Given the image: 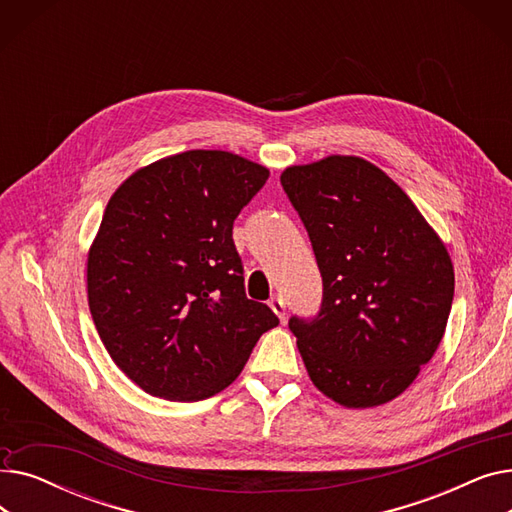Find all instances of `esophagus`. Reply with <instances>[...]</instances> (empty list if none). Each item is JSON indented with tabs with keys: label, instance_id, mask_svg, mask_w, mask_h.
Masks as SVG:
<instances>
[{
	"label": "esophagus",
	"instance_id": "esophagus-1",
	"mask_svg": "<svg viewBox=\"0 0 512 512\" xmlns=\"http://www.w3.org/2000/svg\"><path fill=\"white\" fill-rule=\"evenodd\" d=\"M270 309L278 315V319L284 324V321H286V305H284V301H282L280 297H274V299L270 301Z\"/></svg>",
	"mask_w": 512,
	"mask_h": 512
}]
</instances>
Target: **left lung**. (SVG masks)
I'll list each match as a JSON object with an SVG mask.
<instances>
[{"mask_svg": "<svg viewBox=\"0 0 512 512\" xmlns=\"http://www.w3.org/2000/svg\"><path fill=\"white\" fill-rule=\"evenodd\" d=\"M280 182L324 280L313 321L292 317L313 386L346 409L386 405L440 346L454 267L409 195L357 155L288 166Z\"/></svg>", "mask_w": 512, "mask_h": 512, "instance_id": "8db88e82", "label": "left lung"}]
</instances>
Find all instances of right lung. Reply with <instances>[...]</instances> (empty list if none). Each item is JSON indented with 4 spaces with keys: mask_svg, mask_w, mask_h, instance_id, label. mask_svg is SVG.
Here are the masks:
<instances>
[{
    "mask_svg": "<svg viewBox=\"0 0 512 512\" xmlns=\"http://www.w3.org/2000/svg\"><path fill=\"white\" fill-rule=\"evenodd\" d=\"M270 170L220 149L161 157L107 201L87 255L99 338L151 396L193 402L228 388L274 311L247 299L232 224Z\"/></svg>",
    "mask_w": 512,
    "mask_h": 512,
    "instance_id": "1",
    "label": "right lung"
}]
</instances>
